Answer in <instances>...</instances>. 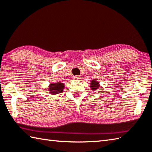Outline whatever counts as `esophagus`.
<instances>
[{"mask_svg": "<svg viewBox=\"0 0 152 152\" xmlns=\"http://www.w3.org/2000/svg\"><path fill=\"white\" fill-rule=\"evenodd\" d=\"M74 80H80V76H74Z\"/></svg>", "mask_w": 152, "mask_h": 152, "instance_id": "34e87169", "label": "esophagus"}]
</instances>
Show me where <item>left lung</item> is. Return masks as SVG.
<instances>
[{"label": "left lung", "instance_id": "obj_1", "mask_svg": "<svg viewBox=\"0 0 152 152\" xmlns=\"http://www.w3.org/2000/svg\"><path fill=\"white\" fill-rule=\"evenodd\" d=\"M98 83L95 80H93L92 81V83H91V87H92V90H95L97 89L98 88Z\"/></svg>", "mask_w": 152, "mask_h": 152}]
</instances>
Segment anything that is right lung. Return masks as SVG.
<instances>
[{
	"label": "right lung",
	"instance_id": "1",
	"mask_svg": "<svg viewBox=\"0 0 152 152\" xmlns=\"http://www.w3.org/2000/svg\"><path fill=\"white\" fill-rule=\"evenodd\" d=\"M50 93L52 94H56L61 93L64 89V84L62 83H54L50 86Z\"/></svg>",
	"mask_w": 152,
	"mask_h": 152
}]
</instances>
